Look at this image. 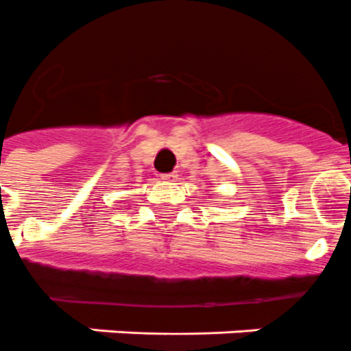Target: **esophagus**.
Segmentation results:
<instances>
[{"instance_id": "obj_1", "label": "esophagus", "mask_w": 351, "mask_h": 351, "mask_svg": "<svg viewBox=\"0 0 351 351\" xmlns=\"http://www.w3.org/2000/svg\"><path fill=\"white\" fill-rule=\"evenodd\" d=\"M161 179L165 183H173L176 179H178V173L170 172V173H161Z\"/></svg>"}]
</instances>
